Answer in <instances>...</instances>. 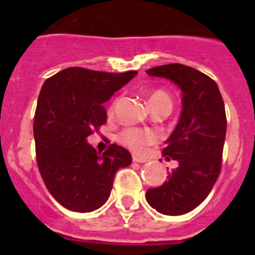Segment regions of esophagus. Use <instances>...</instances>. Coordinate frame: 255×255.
I'll return each instance as SVG.
<instances>
[{
	"instance_id": "obj_1",
	"label": "esophagus",
	"mask_w": 255,
	"mask_h": 255,
	"mask_svg": "<svg viewBox=\"0 0 255 255\" xmlns=\"http://www.w3.org/2000/svg\"><path fill=\"white\" fill-rule=\"evenodd\" d=\"M132 161L138 162V163H145V162H147V159L140 158V157H136V155H132Z\"/></svg>"
}]
</instances>
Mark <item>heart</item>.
<instances>
[{"instance_id":"obj_1","label":"heart","mask_w":255,"mask_h":255,"mask_svg":"<svg viewBox=\"0 0 255 255\" xmlns=\"http://www.w3.org/2000/svg\"><path fill=\"white\" fill-rule=\"evenodd\" d=\"M148 102H149L150 107H155V106L172 107L171 97L163 91H154L153 93H150ZM158 134L153 130L138 129V128H126L119 134V141L136 153L143 152L148 145L158 140Z\"/></svg>"}]
</instances>
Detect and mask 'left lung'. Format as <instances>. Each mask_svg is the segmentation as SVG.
I'll return each mask as SVG.
<instances>
[{"label": "left lung", "instance_id": "left-lung-1", "mask_svg": "<svg viewBox=\"0 0 255 255\" xmlns=\"http://www.w3.org/2000/svg\"><path fill=\"white\" fill-rule=\"evenodd\" d=\"M147 74L181 89L182 111L162 152L179 164L161 186L148 189L145 199L162 215H184L206 199L220 175L227 126L224 100L215 80L193 67L162 65Z\"/></svg>", "mask_w": 255, "mask_h": 255}]
</instances>
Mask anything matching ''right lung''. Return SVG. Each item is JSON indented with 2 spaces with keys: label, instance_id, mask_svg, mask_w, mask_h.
Returning <instances> with one entry per match:
<instances>
[{
  "label": "right lung",
  "instance_id": "right-lung-1",
  "mask_svg": "<svg viewBox=\"0 0 255 255\" xmlns=\"http://www.w3.org/2000/svg\"><path fill=\"white\" fill-rule=\"evenodd\" d=\"M136 74L69 67L44 82L33 126L35 153L47 189L65 208L85 213L102 207L116 171L131 163L125 148L111 144L101 154L87 138L106 124L103 103Z\"/></svg>",
  "mask_w": 255,
  "mask_h": 255
}]
</instances>
